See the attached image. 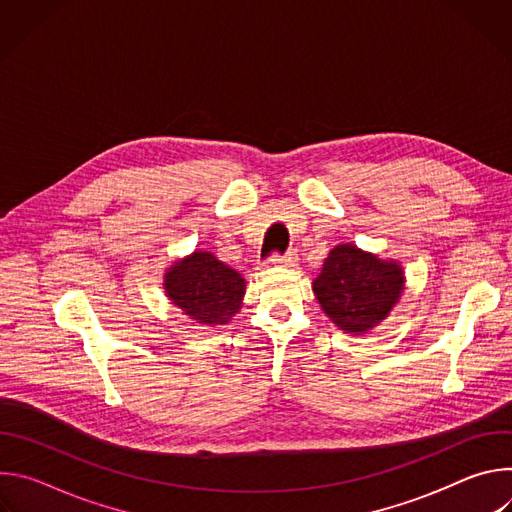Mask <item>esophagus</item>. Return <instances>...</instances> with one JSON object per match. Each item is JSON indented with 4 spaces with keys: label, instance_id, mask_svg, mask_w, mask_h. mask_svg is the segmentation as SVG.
Listing matches in <instances>:
<instances>
[{
    "label": "esophagus",
    "instance_id": "34e87169",
    "mask_svg": "<svg viewBox=\"0 0 512 512\" xmlns=\"http://www.w3.org/2000/svg\"><path fill=\"white\" fill-rule=\"evenodd\" d=\"M271 263L281 265V267H294L298 263V253L296 251H287L285 255H273Z\"/></svg>",
    "mask_w": 512,
    "mask_h": 512
}]
</instances>
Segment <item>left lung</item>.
Returning a JSON list of instances; mask_svg holds the SVG:
<instances>
[{
  "instance_id": "1",
  "label": "left lung",
  "mask_w": 512,
  "mask_h": 512,
  "mask_svg": "<svg viewBox=\"0 0 512 512\" xmlns=\"http://www.w3.org/2000/svg\"><path fill=\"white\" fill-rule=\"evenodd\" d=\"M322 312L346 334H367L399 304L405 271L395 259H381L352 243L336 245L312 283Z\"/></svg>"
}]
</instances>
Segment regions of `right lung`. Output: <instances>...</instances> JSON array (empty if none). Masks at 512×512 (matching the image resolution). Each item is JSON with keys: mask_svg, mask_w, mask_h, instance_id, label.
<instances>
[{"mask_svg": "<svg viewBox=\"0 0 512 512\" xmlns=\"http://www.w3.org/2000/svg\"><path fill=\"white\" fill-rule=\"evenodd\" d=\"M162 285L170 304L200 326L229 324L241 312L247 289L239 271L202 249L176 259Z\"/></svg>", "mask_w": 512, "mask_h": 512, "instance_id": "add662e5", "label": "right lung"}]
</instances>
